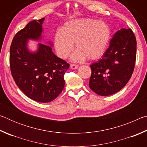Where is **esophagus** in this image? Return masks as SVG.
I'll return each mask as SVG.
<instances>
[{"label": "esophagus", "mask_w": 147, "mask_h": 147, "mask_svg": "<svg viewBox=\"0 0 147 147\" xmlns=\"http://www.w3.org/2000/svg\"><path fill=\"white\" fill-rule=\"evenodd\" d=\"M70 67L72 69H78V65H75V64H71Z\"/></svg>", "instance_id": "34e87169"}]
</instances>
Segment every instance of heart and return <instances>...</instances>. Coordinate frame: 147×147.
<instances>
[{
    "instance_id": "obj_1",
    "label": "heart",
    "mask_w": 147,
    "mask_h": 147,
    "mask_svg": "<svg viewBox=\"0 0 147 147\" xmlns=\"http://www.w3.org/2000/svg\"><path fill=\"white\" fill-rule=\"evenodd\" d=\"M111 38V30L104 22L92 19H78L65 23L60 32L54 35V46L56 53L61 59L67 58L74 49L71 57L73 61H82L88 58L96 60L106 51Z\"/></svg>"
}]
</instances>
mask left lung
<instances>
[{
    "label": "left lung",
    "mask_w": 147,
    "mask_h": 147,
    "mask_svg": "<svg viewBox=\"0 0 147 147\" xmlns=\"http://www.w3.org/2000/svg\"><path fill=\"white\" fill-rule=\"evenodd\" d=\"M137 42L130 28H121L113 34L102 58L91 64L89 86L101 96L117 93L132 75L136 59Z\"/></svg>",
    "instance_id": "8db88e82"
}]
</instances>
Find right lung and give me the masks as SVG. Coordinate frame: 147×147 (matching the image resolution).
I'll return each instance as SVG.
<instances>
[{"label": "right lung", "instance_id": "add662e5", "mask_svg": "<svg viewBox=\"0 0 147 147\" xmlns=\"http://www.w3.org/2000/svg\"><path fill=\"white\" fill-rule=\"evenodd\" d=\"M45 18L32 21L12 40L9 64L12 76L26 96L39 102L54 100L63 90L64 74L69 64L55 55L48 45L39 43L35 51L28 48V41H41Z\"/></svg>", "mask_w": 147, "mask_h": 147}]
</instances>
